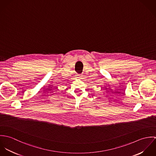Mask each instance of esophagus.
<instances>
[{
  "label": "esophagus",
  "mask_w": 156,
  "mask_h": 156,
  "mask_svg": "<svg viewBox=\"0 0 156 156\" xmlns=\"http://www.w3.org/2000/svg\"><path fill=\"white\" fill-rule=\"evenodd\" d=\"M79 77H82V75H81V74H79Z\"/></svg>",
  "instance_id": "esophagus-1"
}]
</instances>
